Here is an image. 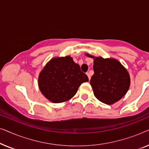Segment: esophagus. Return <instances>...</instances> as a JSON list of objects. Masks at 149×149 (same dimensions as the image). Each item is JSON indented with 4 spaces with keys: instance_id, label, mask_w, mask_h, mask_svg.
I'll return each mask as SVG.
<instances>
[{
    "instance_id": "esophagus-1",
    "label": "esophagus",
    "mask_w": 149,
    "mask_h": 149,
    "mask_svg": "<svg viewBox=\"0 0 149 149\" xmlns=\"http://www.w3.org/2000/svg\"><path fill=\"white\" fill-rule=\"evenodd\" d=\"M87 77H88L89 80H90V79H91V73H90V72H87Z\"/></svg>"
}]
</instances>
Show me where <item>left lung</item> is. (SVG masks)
Masks as SVG:
<instances>
[{
  "instance_id": "1",
  "label": "left lung",
  "mask_w": 149,
  "mask_h": 149,
  "mask_svg": "<svg viewBox=\"0 0 149 149\" xmlns=\"http://www.w3.org/2000/svg\"><path fill=\"white\" fill-rule=\"evenodd\" d=\"M87 56L94 58V74L91 78L90 85L95 97L109 105L119 101L130 87V78L127 70L115 59Z\"/></svg>"
}]
</instances>
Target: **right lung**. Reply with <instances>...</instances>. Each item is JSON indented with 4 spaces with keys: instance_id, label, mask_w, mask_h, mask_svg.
<instances>
[{
    "instance_id": "add662e5",
    "label": "right lung",
    "mask_w": 149,
    "mask_h": 149,
    "mask_svg": "<svg viewBox=\"0 0 149 149\" xmlns=\"http://www.w3.org/2000/svg\"><path fill=\"white\" fill-rule=\"evenodd\" d=\"M89 81L80 66L70 56L54 58L42 69L38 77V87L44 96L54 103L70 100L79 86Z\"/></svg>"
}]
</instances>
